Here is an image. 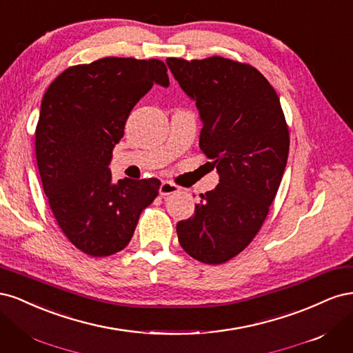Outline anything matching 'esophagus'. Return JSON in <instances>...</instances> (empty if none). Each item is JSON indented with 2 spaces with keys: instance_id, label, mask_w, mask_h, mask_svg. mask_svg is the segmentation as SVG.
<instances>
[{
  "instance_id": "1",
  "label": "esophagus",
  "mask_w": 353,
  "mask_h": 353,
  "mask_svg": "<svg viewBox=\"0 0 353 353\" xmlns=\"http://www.w3.org/2000/svg\"><path fill=\"white\" fill-rule=\"evenodd\" d=\"M160 196H170V194H175L179 191V187L174 183H170V181H162V184H160Z\"/></svg>"
}]
</instances>
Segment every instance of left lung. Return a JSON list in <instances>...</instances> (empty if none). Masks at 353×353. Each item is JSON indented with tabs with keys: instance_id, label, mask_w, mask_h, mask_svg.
Segmentation results:
<instances>
[{
	"instance_id": "8db88e82",
	"label": "left lung",
	"mask_w": 353,
	"mask_h": 353,
	"mask_svg": "<svg viewBox=\"0 0 353 353\" xmlns=\"http://www.w3.org/2000/svg\"><path fill=\"white\" fill-rule=\"evenodd\" d=\"M166 63L196 101L199 145L219 174L194 215L176 223L178 240L191 258L223 263L248 248L268 215L287 165L288 128L279 95L253 66L219 56Z\"/></svg>"
}]
</instances>
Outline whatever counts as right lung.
<instances>
[{
  "mask_svg": "<svg viewBox=\"0 0 353 353\" xmlns=\"http://www.w3.org/2000/svg\"><path fill=\"white\" fill-rule=\"evenodd\" d=\"M163 61L104 57L66 69L41 103L35 132L39 175L61 231L81 252L110 256L131 241L160 181L119 179L109 169L128 116L154 83L169 87Z\"/></svg>",
  "mask_w": 353,
  "mask_h": 353,
  "instance_id": "add662e5",
  "label": "right lung"
}]
</instances>
